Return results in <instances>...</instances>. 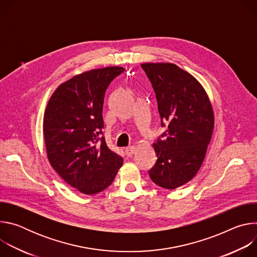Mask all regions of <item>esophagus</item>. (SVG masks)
<instances>
[{
	"label": "esophagus",
	"instance_id": "1",
	"mask_svg": "<svg viewBox=\"0 0 257 257\" xmlns=\"http://www.w3.org/2000/svg\"><path fill=\"white\" fill-rule=\"evenodd\" d=\"M134 153H135V146H133V145L128 146V148H126V150H125V154L129 158L132 157L134 155Z\"/></svg>",
	"mask_w": 257,
	"mask_h": 257
}]
</instances>
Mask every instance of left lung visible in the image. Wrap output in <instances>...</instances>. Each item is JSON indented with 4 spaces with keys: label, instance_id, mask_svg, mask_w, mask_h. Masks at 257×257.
I'll list each match as a JSON object with an SVG mask.
<instances>
[{
    "label": "left lung",
    "instance_id": "left-lung-1",
    "mask_svg": "<svg viewBox=\"0 0 257 257\" xmlns=\"http://www.w3.org/2000/svg\"><path fill=\"white\" fill-rule=\"evenodd\" d=\"M155 90L161 126L167 130L154 148L157 163L149 171L166 189L186 184L198 172L213 129V111L200 83L171 63L141 65Z\"/></svg>",
    "mask_w": 257,
    "mask_h": 257
}]
</instances>
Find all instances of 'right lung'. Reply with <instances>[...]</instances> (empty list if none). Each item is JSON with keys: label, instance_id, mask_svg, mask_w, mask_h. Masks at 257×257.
<instances>
[{"label": "right lung", "instance_id": "1", "mask_svg": "<svg viewBox=\"0 0 257 257\" xmlns=\"http://www.w3.org/2000/svg\"><path fill=\"white\" fill-rule=\"evenodd\" d=\"M123 71L106 67L76 75L55 90L46 108L48 159L66 183L84 194L111 185L123 164L101 136L105 90Z\"/></svg>", "mask_w": 257, "mask_h": 257}]
</instances>
